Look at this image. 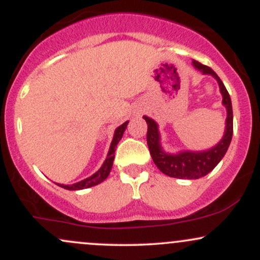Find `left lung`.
<instances>
[{
	"label": "left lung",
	"mask_w": 260,
	"mask_h": 260,
	"mask_svg": "<svg viewBox=\"0 0 260 260\" xmlns=\"http://www.w3.org/2000/svg\"><path fill=\"white\" fill-rule=\"evenodd\" d=\"M193 67L197 71H201L203 74H209L216 79L219 84L220 92L222 95V105L226 107V122H225V132L221 140L214 145L213 148L203 151H178L176 154L166 153L161 147V137L159 132V126L153 118L148 116H143L148 124L147 142L150 155L157 169L162 174L170 176V177L182 178V180H197V178L204 177L211 170L221 161L225 156L226 151L230 147V143L232 139V133H234V115H232V104L231 98H230L225 85L221 79L217 77V74L208 66L199 63L198 61H192Z\"/></svg>",
	"instance_id": "obj_1"
}]
</instances>
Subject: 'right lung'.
<instances>
[{
  "instance_id": "right-lung-1",
  "label": "right lung",
  "mask_w": 260,
  "mask_h": 260,
  "mask_svg": "<svg viewBox=\"0 0 260 260\" xmlns=\"http://www.w3.org/2000/svg\"><path fill=\"white\" fill-rule=\"evenodd\" d=\"M128 122H129V121H126L123 124H121L120 127L116 128L115 134H113V138H112L111 145H110L109 153H107L106 159H105V161H104L103 165H101V168L98 170V171L95 172L94 175H91L90 177L85 178V180L77 182V183H73V184H59V183H57L58 186L64 188V189H68V190H79V189H85V188H89V187H94V186H96V184L101 183L103 181H105L107 178V176L110 175V171H111V169H112L113 159H115L116 147H117L118 142H120L122 136H123L124 131H126Z\"/></svg>"
}]
</instances>
